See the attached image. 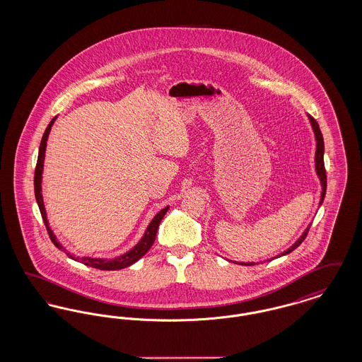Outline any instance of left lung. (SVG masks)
<instances>
[{"instance_id": "obj_1", "label": "left lung", "mask_w": 362, "mask_h": 362, "mask_svg": "<svg viewBox=\"0 0 362 362\" xmlns=\"http://www.w3.org/2000/svg\"><path fill=\"white\" fill-rule=\"evenodd\" d=\"M310 121L312 127H313L315 137H316V156H315V161H316V173H317V176H319L320 183H322V199H320V205H322L323 201H325V197H326V189H327V175H326V168H325V141H323V136H322V132H320V127H319L317 122L315 121V118H312L310 115ZM310 226H308L304 230V233L301 235V238L296 241L289 250L282 252L281 257L286 255V254H291L293 250H296L303 241L305 240V238H307V235L310 232ZM276 258H279V255L276 257ZM254 263L255 262H251V263L248 262V263H241V264H244V266H254Z\"/></svg>"}]
</instances>
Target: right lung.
Wrapping results in <instances>:
<instances>
[{
	"mask_svg": "<svg viewBox=\"0 0 362 362\" xmlns=\"http://www.w3.org/2000/svg\"><path fill=\"white\" fill-rule=\"evenodd\" d=\"M54 123V119L50 122V124L47 126L43 138H42V142H40V146H39V155H37V163H36V168H35V177H34V187H35V198H36V202H37V206L40 210V214H42V218L45 221V225L47 228V232H49V236L52 239L54 245L59 250H62V245L57 241L55 236L52 235V229L49 226L47 223V218H46V211H45V206H43V199H42V194H40V182H42V170H43V160H45V151H46V141L49 137V133L52 130V124ZM168 207H164L158 214H156L155 218L152 220V223L148 226L144 238L141 239V241L138 243L137 245L129 251L127 254L122 255L119 258L112 259V260H105V259H93V258H74L73 255L68 254V257H70L74 260H78L81 263H84L86 266H90V267H95V269H99V270H121L124 267H129L130 264L136 263L138 259L142 258L148 251L149 248L153 245L156 239V233H157V229H158V225L161 223L163 217L165 216ZM65 251V250H62Z\"/></svg>",
	"mask_w": 362,
	"mask_h": 362,
	"instance_id": "add662e5",
	"label": "right lung"
}]
</instances>
